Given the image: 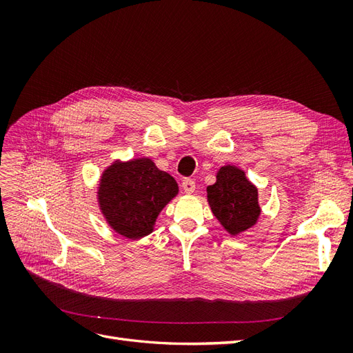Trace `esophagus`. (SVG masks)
Returning <instances> with one entry per match:
<instances>
[{
	"label": "esophagus",
	"mask_w": 353,
	"mask_h": 353,
	"mask_svg": "<svg viewBox=\"0 0 353 353\" xmlns=\"http://www.w3.org/2000/svg\"><path fill=\"white\" fill-rule=\"evenodd\" d=\"M183 190L185 191V194H193L196 190V184L193 179H184L183 181Z\"/></svg>",
	"instance_id": "obj_1"
}]
</instances>
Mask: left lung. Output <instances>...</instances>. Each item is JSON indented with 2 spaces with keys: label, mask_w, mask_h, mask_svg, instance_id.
<instances>
[{
  "label": "left lung",
  "mask_w": 353,
  "mask_h": 353,
  "mask_svg": "<svg viewBox=\"0 0 353 353\" xmlns=\"http://www.w3.org/2000/svg\"><path fill=\"white\" fill-rule=\"evenodd\" d=\"M208 203L213 216L231 237L250 230L261 218L258 188L243 169L225 165L216 172V183L208 188Z\"/></svg>",
  "instance_id": "left-lung-1"
}]
</instances>
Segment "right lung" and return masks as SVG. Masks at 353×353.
<instances>
[{"label": "right lung", "mask_w": 353, "mask_h": 353, "mask_svg": "<svg viewBox=\"0 0 353 353\" xmlns=\"http://www.w3.org/2000/svg\"><path fill=\"white\" fill-rule=\"evenodd\" d=\"M178 191L174 176L160 170L152 159L114 160L100 176L97 201L114 232L138 240L153 232L159 213Z\"/></svg>", "instance_id": "1"}]
</instances>
